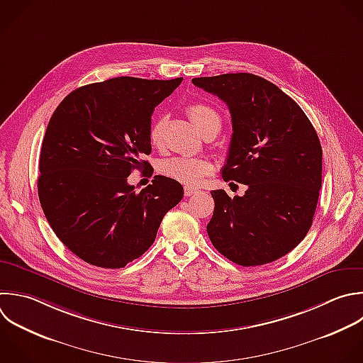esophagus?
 Masks as SVG:
<instances>
[{"instance_id": "obj_1", "label": "esophagus", "mask_w": 363, "mask_h": 363, "mask_svg": "<svg viewBox=\"0 0 363 363\" xmlns=\"http://www.w3.org/2000/svg\"><path fill=\"white\" fill-rule=\"evenodd\" d=\"M197 191H199V190L194 189V187H189V186L184 187V196H191V194H194V193H197Z\"/></svg>"}]
</instances>
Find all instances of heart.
<instances>
[{
  "mask_svg": "<svg viewBox=\"0 0 363 363\" xmlns=\"http://www.w3.org/2000/svg\"><path fill=\"white\" fill-rule=\"evenodd\" d=\"M186 111L203 136L211 130L216 133L220 130L221 116L214 108L206 104H191ZM166 123L167 121L163 116L152 122L149 128V142L153 147H160L163 145ZM159 170L162 174L191 187L201 184L203 180L213 173V164L207 159L170 157L160 163Z\"/></svg>",
  "mask_w": 363,
  "mask_h": 363,
  "instance_id": "1",
  "label": "heart"
}]
</instances>
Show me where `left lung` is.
<instances>
[{
    "instance_id": "left-lung-1",
    "label": "left lung",
    "mask_w": 363,
    "mask_h": 363,
    "mask_svg": "<svg viewBox=\"0 0 363 363\" xmlns=\"http://www.w3.org/2000/svg\"><path fill=\"white\" fill-rule=\"evenodd\" d=\"M191 82L228 106L233 136L221 174L247 184L241 197L211 191L208 237L238 265L272 262L311 228L322 184L318 135L298 104L261 77L240 72Z\"/></svg>"
}]
</instances>
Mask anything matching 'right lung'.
I'll use <instances>...</instances> for the list:
<instances>
[{
	"mask_svg": "<svg viewBox=\"0 0 363 363\" xmlns=\"http://www.w3.org/2000/svg\"><path fill=\"white\" fill-rule=\"evenodd\" d=\"M112 78L71 92L55 109L41 147L38 196L57 237L101 268H123L153 244L164 214L183 197L179 182L155 176L139 193L128 183L149 166L155 108L182 84Z\"/></svg>",
	"mask_w": 363,
	"mask_h": 363,
	"instance_id": "right-lung-1",
	"label": "right lung"
}]
</instances>
